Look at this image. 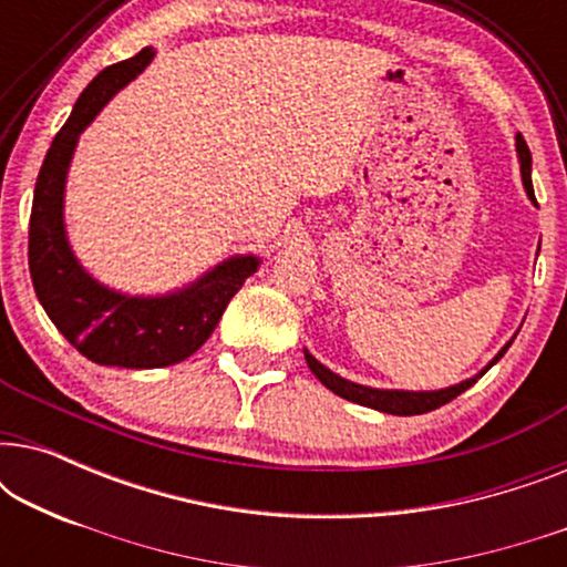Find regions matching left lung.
I'll list each match as a JSON object with an SVG mask.
<instances>
[{"mask_svg":"<svg viewBox=\"0 0 567 567\" xmlns=\"http://www.w3.org/2000/svg\"><path fill=\"white\" fill-rule=\"evenodd\" d=\"M516 154H518V165H522V183H524V190L526 196L534 200V188H532V154H529V146L522 136H516ZM516 338V336H514ZM514 338L508 340L506 346L501 348L498 353L493 355V361L487 363L485 369H480L475 377L464 379L460 384H452V386H444V390H421V392H413V390H377V386H367V384H355L351 379H343L336 371H330L324 363H320L315 359L312 353L305 348V359H307V367L312 369V374L320 379V382L328 386L330 392H336L338 398L343 400H351L355 405H363V408H371V410H379V413H390V415H423V413H431V410H436L441 405H446V402H452L454 398H460L462 392H467L472 384L477 382L480 377L485 374L487 369L495 367L503 359V353L508 351L511 343H514Z\"/></svg>","mask_w":567,"mask_h":567,"instance_id":"1","label":"left lung"}]
</instances>
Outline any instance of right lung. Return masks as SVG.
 I'll return each instance as SVG.
<instances>
[{"label":"right lung","instance_id":"add662e5","mask_svg":"<svg viewBox=\"0 0 567 567\" xmlns=\"http://www.w3.org/2000/svg\"><path fill=\"white\" fill-rule=\"evenodd\" d=\"M152 59L154 51L144 49L103 69L87 84L45 154L30 212L28 266L35 297L61 336L100 367L159 369L185 361L206 343L231 297L260 268L258 255H231L183 289L134 297L100 284L76 260L64 224L66 175L76 142Z\"/></svg>","mask_w":567,"mask_h":567}]
</instances>
